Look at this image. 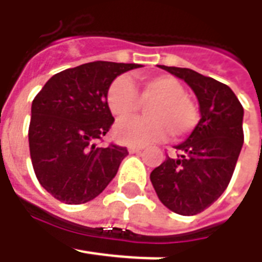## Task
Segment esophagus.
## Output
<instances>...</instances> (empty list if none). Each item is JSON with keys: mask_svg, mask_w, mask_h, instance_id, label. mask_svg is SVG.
Instances as JSON below:
<instances>
[{"mask_svg": "<svg viewBox=\"0 0 262 262\" xmlns=\"http://www.w3.org/2000/svg\"><path fill=\"white\" fill-rule=\"evenodd\" d=\"M128 150H129V153H133V155H137V153H141L143 147L136 146V144H129V146H128Z\"/></svg>", "mask_w": 262, "mask_h": 262, "instance_id": "1", "label": "esophagus"}]
</instances>
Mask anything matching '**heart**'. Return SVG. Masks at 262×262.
Returning a JSON list of instances; mask_svg holds the SVG:
<instances>
[{"label":"heart","mask_w":262,"mask_h":262,"mask_svg":"<svg viewBox=\"0 0 262 262\" xmlns=\"http://www.w3.org/2000/svg\"><path fill=\"white\" fill-rule=\"evenodd\" d=\"M148 118L131 122H121L115 136L125 143L147 144L159 141L170 134L179 140L194 131L200 122V109L185 95L184 84L175 77L159 74L143 77L138 87L125 76L115 78L106 93V103L118 121L133 119L143 103H148Z\"/></svg>","instance_id":"1"}]
</instances>
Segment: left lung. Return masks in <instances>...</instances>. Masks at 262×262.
I'll use <instances>...</instances> for the list:
<instances>
[{
	"label": "left lung",
	"instance_id": "1",
	"mask_svg": "<svg viewBox=\"0 0 262 262\" xmlns=\"http://www.w3.org/2000/svg\"><path fill=\"white\" fill-rule=\"evenodd\" d=\"M195 93L201 119L176 157H166L150 179L159 200L182 216L211 206L229 185L244 144V107L232 89L189 68L160 66Z\"/></svg>",
	"mask_w": 262,
	"mask_h": 262
}]
</instances>
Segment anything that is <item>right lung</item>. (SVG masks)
Wrapping results in <instances>:
<instances>
[{
  "label": "right lung",
  "instance_id": "right-lung-1",
  "mask_svg": "<svg viewBox=\"0 0 262 262\" xmlns=\"http://www.w3.org/2000/svg\"><path fill=\"white\" fill-rule=\"evenodd\" d=\"M138 64L87 62L51 77L32 103L30 157L39 184L66 204H83L115 178L126 147L99 146L114 116L106 103L111 83Z\"/></svg>",
  "mask_w": 262,
  "mask_h": 262
}]
</instances>
